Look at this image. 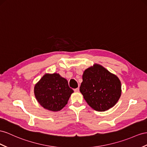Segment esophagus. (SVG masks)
<instances>
[{"label": "esophagus", "mask_w": 147, "mask_h": 147, "mask_svg": "<svg viewBox=\"0 0 147 147\" xmlns=\"http://www.w3.org/2000/svg\"><path fill=\"white\" fill-rule=\"evenodd\" d=\"M74 91L75 92H79V91H80V88H76V89H74Z\"/></svg>", "instance_id": "34e87169"}]
</instances>
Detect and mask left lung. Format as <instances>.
Segmentation results:
<instances>
[{"mask_svg": "<svg viewBox=\"0 0 147 147\" xmlns=\"http://www.w3.org/2000/svg\"><path fill=\"white\" fill-rule=\"evenodd\" d=\"M80 90L90 107L103 112L117 102L121 96V82L115 74L95 64L84 71Z\"/></svg>", "mask_w": 147, "mask_h": 147, "instance_id": "left-lung-1", "label": "left lung"}]
</instances>
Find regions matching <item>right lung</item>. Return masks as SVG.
Returning a JSON list of instances; mask_svg holds the SVG:
<instances>
[{"label": "right lung", "mask_w": 147, "mask_h": 147, "mask_svg": "<svg viewBox=\"0 0 147 147\" xmlns=\"http://www.w3.org/2000/svg\"><path fill=\"white\" fill-rule=\"evenodd\" d=\"M73 90L59 74H46L35 84L34 94L38 102L51 111L61 110L67 104Z\"/></svg>", "instance_id": "1"}]
</instances>
